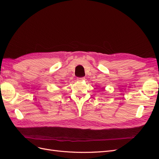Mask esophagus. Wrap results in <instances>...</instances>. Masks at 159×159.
<instances>
[{
    "label": "esophagus",
    "instance_id": "1",
    "mask_svg": "<svg viewBox=\"0 0 159 159\" xmlns=\"http://www.w3.org/2000/svg\"><path fill=\"white\" fill-rule=\"evenodd\" d=\"M85 80V78H79L77 79V80H78V81H83V80Z\"/></svg>",
    "mask_w": 159,
    "mask_h": 159
}]
</instances>
